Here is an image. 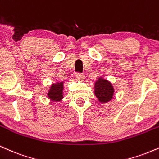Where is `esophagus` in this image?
I'll use <instances>...</instances> for the list:
<instances>
[{"mask_svg":"<svg viewBox=\"0 0 159 159\" xmlns=\"http://www.w3.org/2000/svg\"><path fill=\"white\" fill-rule=\"evenodd\" d=\"M85 79V76L83 74H76V80L78 81H83Z\"/></svg>","mask_w":159,"mask_h":159,"instance_id":"esophagus-1","label":"esophagus"}]
</instances>
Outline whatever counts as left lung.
<instances>
[{
	"label": "left lung",
	"mask_w": 159,
	"mask_h": 159,
	"mask_svg": "<svg viewBox=\"0 0 159 159\" xmlns=\"http://www.w3.org/2000/svg\"><path fill=\"white\" fill-rule=\"evenodd\" d=\"M94 94L101 103L108 102L113 98L115 90L109 81L99 77L94 83Z\"/></svg>",
	"instance_id": "obj_1"
}]
</instances>
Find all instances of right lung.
Masks as SVG:
<instances>
[{"instance_id":"right-lung-1","label":"right lung","mask_w":159,"mask_h":159,"mask_svg":"<svg viewBox=\"0 0 159 159\" xmlns=\"http://www.w3.org/2000/svg\"><path fill=\"white\" fill-rule=\"evenodd\" d=\"M63 83L64 82H58L50 85L48 97L51 101L59 102L63 98Z\"/></svg>"}]
</instances>
